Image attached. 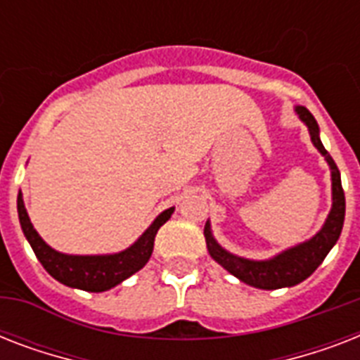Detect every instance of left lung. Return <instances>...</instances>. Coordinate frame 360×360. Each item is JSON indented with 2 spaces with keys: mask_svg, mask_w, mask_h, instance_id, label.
Returning a JSON list of instances; mask_svg holds the SVG:
<instances>
[{
  "mask_svg": "<svg viewBox=\"0 0 360 360\" xmlns=\"http://www.w3.org/2000/svg\"><path fill=\"white\" fill-rule=\"evenodd\" d=\"M295 114L299 120L307 124L308 134L312 140L314 147L325 157L330 168V191H333V205L325 219L321 230L314 237L307 239L304 243L285 248L278 252L276 256L269 259H248L231 254L219 245L211 231V222L207 220L203 236L207 243V250L214 262L231 273L240 282L259 288V290H280V288H291V285L301 284L307 280L316 269L321 265L325 256L329 254L330 248L336 245L344 228V217H346V196L342 191V179L338 166L335 164L327 149L319 138V127L314 120V115L304 106H295Z\"/></svg>",
  "mask_w": 360,
  "mask_h": 360,
  "instance_id": "obj_1",
  "label": "left lung"
}]
</instances>
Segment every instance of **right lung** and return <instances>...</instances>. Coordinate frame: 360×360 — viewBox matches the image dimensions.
Here are the masks:
<instances>
[{"label":"right lung","instance_id":"1","mask_svg":"<svg viewBox=\"0 0 360 360\" xmlns=\"http://www.w3.org/2000/svg\"><path fill=\"white\" fill-rule=\"evenodd\" d=\"M16 207H18L20 226H22L25 239L35 252L37 259L48 271V274L61 284L69 285V288L93 291V293L112 290L117 284H121L123 280L138 273L151 257L157 231L160 230V226L166 220H169L172 213L175 211V207L162 211L149 224V228L124 250L115 252V254L80 256V254H63V252L56 250L37 233V230L31 224L30 214L25 211L22 192H18Z\"/></svg>","mask_w":360,"mask_h":360}]
</instances>
